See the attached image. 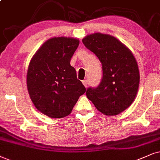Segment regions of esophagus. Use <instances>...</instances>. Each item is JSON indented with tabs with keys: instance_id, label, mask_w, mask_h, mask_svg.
Returning <instances> with one entry per match:
<instances>
[{
	"instance_id": "34e87169",
	"label": "esophagus",
	"mask_w": 160,
	"mask_h": 160,
	"mask_svg": "<svg viewBox=\"0 0 160 160\" xmlns=\"http://www.w3.org/2000/svg\"><path fill=\"white\" fill-rule=\"evenodd\" d=\"M82 84H83V86L86 88V87H87V85H88V82H87V80H82Z\"/></svg>"
}]
</instances>
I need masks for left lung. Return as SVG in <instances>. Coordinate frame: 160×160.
<instances>
[{
    "label": "left lung",
    "mask_w": 160,
    "mask_h": 160,
    "mask_svg": "<svg viewBox=\"0 0 160 160\" xmlns=\"http://www.w3.org/2000/svg\"><path fill=\"white\" fill-rule=\"evenodd\" d=\"M102 66V79L97 88H88L86 96L106 116L124 112L133 103L138 92L139 72L134 54L114 36L100 32L82 39Z\"/></svg>",
    "instance_id": "obj_1"
}]
</instances>
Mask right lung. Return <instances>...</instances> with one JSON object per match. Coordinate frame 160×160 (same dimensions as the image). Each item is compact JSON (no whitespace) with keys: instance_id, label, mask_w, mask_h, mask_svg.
Here are the masks:
<instances>
[{"instance_id":"add662e5","label":"right lung","mask_w":160,"mask_h":160,"mask_svg":"<svg viewBox=\"0 0 160 160\" xmlns=\"http://www.w3.org/2000/svg\"><path fill=\"white\" fill-rule=\"evenodd\" d=\"M78 38L54 37L46 40L30 60L26 85L34 106L51 118L71 114L86 88L70 65Z\"/></svg>"}]
</instances>
